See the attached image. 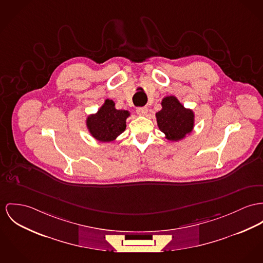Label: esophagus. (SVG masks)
Listing matches in <instances>:
<instances>
[{"label": "esophagus", "mask_w": 263, "mask_h": 263, "mask_svg": "<svg viewBox=\"0 0 263 263\" xmlns=\"http://www.w3.org/2000/svg\"><path fill=\"white\" fill-rule=\"evenodd\" d=\"M136 112H137L138 115L144 116V115H146L148 113V108L147 107H138L136 109Z\"/></svg>", "instance_id": "1"}]
</instances>
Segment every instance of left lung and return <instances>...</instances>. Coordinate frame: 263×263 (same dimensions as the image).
Here are the masks:
<instances>
[{
  "instance_id": "left-lung-1",
  "label": "left lung",
  "mask_w": 263,
  "mask_h": 263,
  "mask_svg": "<svg viewBox=\"0 0 263 263\" xmlns=\"http://www.w3.org/2000/svg\"><path fill=\"white\" fill-rule=\"evenodd\" d=\"M156 118L166 138L172 141L180 140L193 129V112L185 109L173 96L162 100V110L156 113Z\"/></svg>"
}]
</instances>
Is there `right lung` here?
I'll use <instances>...</instances> for the list:
<instances>
[{
  "label": "right lung",
  "mask_w": 263,
  "mask_h": 263,
  "mask_svg": "<svg viewBox=\"0 0 263 263\" xmlns=\"http://www.w3.org/2000/svg\"><path fill=\"white\" fill-rule=\"evenodd\" d=\"M129 112L115 109V103L106 100L100 110L88 117L87 126L94 138L102 142L113 141L126 128Z\"/></svg>",
  "instance_id": "1"
}]
</instances>
